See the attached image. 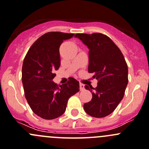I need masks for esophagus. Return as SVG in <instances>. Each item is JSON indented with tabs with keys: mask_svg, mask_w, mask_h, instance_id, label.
Instances as JSON below:
<instances>
[{
	"mask_svg": "<svg viewBox=\"0 0 149 149\" xmlns=\"http://www.w3.org/2000/svg\"><path fill=\"white\" fill-rule=\"evenodd\" d=\"M84 89V85L83 84H79V90H83Z\"/></svg>",
	"mask_w": 149,
	"mask_h": 149,
	"instance_id": "34e87169",
	"label": "esophagus"
}]
</instances>
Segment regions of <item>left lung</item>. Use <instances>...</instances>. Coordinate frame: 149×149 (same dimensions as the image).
I'll return each mask as SVG.
<instances>
[{"mask_svg": "<svg viewBox=\"0 0 149 149\" xmlns=\"http://www.w3.org/2000/svg\"><path fill=\"white\" fill-rule=\"evenodd\" d=\"M89 49L88 72L98 80L95 88L85 85L93 98L84 104V111L94 118L112 113L123 99L128 84V67L118 47L101 33L76 34Z\"/></svg>", "mask_w": 149, "mask_h": 149, "instance_id": "obj_1", "label": "left lung"}]
</instances>
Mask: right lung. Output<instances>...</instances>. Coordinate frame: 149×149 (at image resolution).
Listing matches in <instances>:
<instances>
[{"label":"right lung","mask_w":149,"mask_h":149,"mask_svg":"<svg viewBox=\"0 0 149 149\" xmlns=\"http://www.w3.org/2000/svg\"><path fill=\"white\" fill-rule=\"evenodd\" d=\"M74 34L48 32L33 44L26 54L22 68L25 96L31 109L45 120L55 119L65 112L70 96L79 91V83L69 78L59 87L53 81L60 66L59 47Z\"/></svg>","instance_id":"add662e5"}]
</instances>
